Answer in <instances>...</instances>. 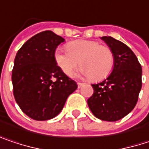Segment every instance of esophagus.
Segmentation results:
<instances>
[{"instance_id": "34e87169", "label": "esophagus", "mask_w": 149, "mask_h": 149, "mask_svg": "<svg viewBox=\"0 0 149 149\" xmlns=\"http://www.w3.org/2000/svg\"><path fill=\"white\" fill-rule=\"evenodd\" d=\"M83 85H84V84H83V83H77V87H78V88H81Z\"/></svg>"}]
</instances>
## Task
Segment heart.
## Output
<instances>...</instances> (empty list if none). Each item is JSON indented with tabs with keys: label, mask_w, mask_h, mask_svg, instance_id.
<instances>
[{
	"label": "heart",
	"mask_w": 149,
	"mask_h": 149,
	"mask_svg": "<svg viewBox=\"0 0 149 149\" xmlns=\"http://www.w3.org/2000/svg\"><path fill=\"white\" fill-rule=\"evenodd\" d=\"M66 48L55 50L54 61L67 76L72 74L80 65L83 66L80 71L83 76L93 81H100L107 77L113 69L114 57L108 46L100 45L91 40H77L68 43Z\"/></svg>",
	"instance_id": "heart-1"
}]
</instances>
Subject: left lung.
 Returning a JSON list of instances; mask_svg holds the SVG:
<instances>
[{"mask_svg": "<svg viewBox=\"0 0 149 149\" xmlns=\"http://www.w3.org/2000/svg\"><path fill=\"white\" fill-rule=\"evenodd\" d=\"M102 39L113 51L114 64L112 73L97 84L88 106L97 118L113 122L121 119L135 107L142 88V66L132 50L112 36Z\"/></svg>", "mask_w": 149, "mask_h": 149, "instance_id": "obj_1", "label": "left lung"}]
</instances>
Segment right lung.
<instances>
[{"mask_svg": "<svg viewBox=\"0 0 149 149\" xmlns=\"http://www.w3.org/2000/svg\"><path fill=\"white\" fill-rule=\"evenodd\" d=\"M63 42V37L45 31L30 38L16 54L12 72L13 95L32 119L44 121L57 116L77 88L54 61L55 49Z\"/></svg>", "mask_w": 149, "mask_h": 149, "instance_id": "obj_1", "label": "right lung"}]
</instances>
